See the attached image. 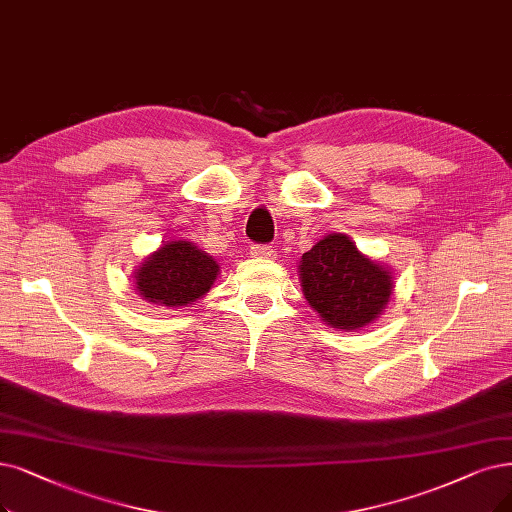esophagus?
Returning <instances> with one entry per match:
<instances>
[{"label": "esophagus", "instance_id": "1", "mask_svg": "<svg viewBox=\"0 0 512 512\" xmlns=\"http://www.w3.org/2000/svg\"><path fill=\"white\" fill-rule=\"evenodd\" d=\"M250 256L252 258H275L273 245H250Z\"/></svg>", "mask_w": 512, "mask_h": 512}]
</instances>
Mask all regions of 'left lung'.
<instances>
[{
  "mask_svg": "<svg viewBox=\"0 0 512 512\" xmlns=\"http://www.w3.org/2000/svg\"><path fill=\"white\" fill-rule=\"evenodd\" d=\"M300 285L306 302L336 330L372 323L393 294V275L363 256L342 233L325 235L300 258Z\"/></svg>",
  "mask_w": 512,
  "mask_h": 512,
  "instance_id": "left-lung-1",
  "label": "left lung"
}]
</instances>
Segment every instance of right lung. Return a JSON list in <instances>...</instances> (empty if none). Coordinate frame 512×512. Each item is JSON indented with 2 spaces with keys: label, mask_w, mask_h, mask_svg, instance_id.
<instances>
[{
  "label": "right lung",
  "mask_w": 512,
  "mask_h": 512,
  "mask_svg": "<svg viewBox=\"0 0 512 512\" xmlns=\"http://www.w3.org/2000/svg\"><path fill=\"white\" fill-rule=\"evenodd\" d=\"M218 262L201 252L191 241H166L153 252L134 273L140 296L176 309L189 306L203 294H208L218 277Z\"/></svg>",
  "instance_id": "obj_1"
}]
</instances>
